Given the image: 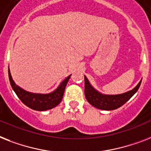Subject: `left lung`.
<instances>
[{
    "label": "left lung",
    "instance_id": "obj_1",
    "mask_svg": "<svg viewBox=\"0 0 151 151\" xmlns=\"http://www.w3.org/2000/svg\"><path fill=\"white\" fill-rule=\"evenodd\" d=\"M141 81L140 80L135 88L127 92L119 95H105L93 88L86 76H84V95L88 102L94 107L108 111L114 110L121 107L130 99L139 89Z\"/></svg>",
    "mask_w": 151,
    "mask_h": 151
}]
</instances>
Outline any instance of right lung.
Returning a JSON list of instances; mask_svg holds the SVG:
<instances>
[{"label": "right lung", "instance_id": "obj_1", "mask_svg": "<svg viewBox=\"0 0 151 151\" xmlns=\"http://www.w3.org/2000/svg\"><path fill=\"white\" fill-rule=\"evenodd\" d=\"M70 76L71 74L65 78L56 88V90L48 94H37V93L27 91L23 88L18 86L14 83V80L12 79L10 69H8L10 84L17 96L26 106L36 111H46V110L51 109L60 103L63 99L65 88L67 86V82L69 81Z\"/></svg>", "mask_w": 151, "mask_h": 151}]
</instances>
